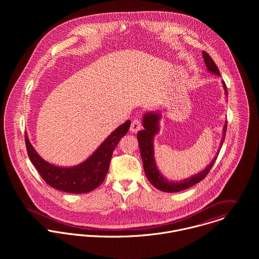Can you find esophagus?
Masks as SVG:
<instances>
[{"label":"esophagus","mask_w":259,"mask_h":259,"mask_svg":"<svg viewBox=\"0 0 259 259\" xmlns=\"http://www.w3.org/2000/svg\"><path fill=\"white\" fill-rule=\"evenodd\" d=\"M143 127V124H142V121L138 118L134 119L132 124H131V132L132 133H138L140 130H142Z\"/></svg>","instance_id":"1"}]
</instances>
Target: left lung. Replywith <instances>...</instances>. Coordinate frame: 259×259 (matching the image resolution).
Here are the masks:
<instances>
[{"label":"left lung","mask_w":259,"mask_h":259,"mask_svg":"<svg viewBox=\"0 0 259 259\" xmlns=\"http://www.w3.org/2000/svg\"><path fill=\"white\" fill-rule=\"evenodd\" d=\"M203 61L205 63V66L207 68V71L211 74L215 75H221V73L214 64L213 60L207 55L205 52H202ZM222 87L225 93V96H227V89L225 85V82L222 81ZM161 118V111H147L143 116V126L144 130L140 131L138 134V141H139V147L141 150L142 160L144 163V169L145 174L148 178V182L153 185L155 188L164 191V192H179L182 190H185L186 188L192 186V185L198 184L201 182L206 175L209 172L210 168L212 167L220 150L222 147L224 138H225V132L227 126V121L224 123L223 130H222V139L221 141L220 149L217 153V155L212 158L211 162L201 171L197 172L196 175H193L192 177H189L183 181H169L166 178L163 177V175L158 170V167L156 166L155 158H154V146H153V140L154 137L159 132V121Z\"/></svg>","instance_id":"left-lung-1"}]
</instances>
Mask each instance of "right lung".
<instances>
[{
  "label": "right lung",
  "instance_id": "1",
  "mask_svg": "<svg viewBox=\"0 0 259 259\" xmlns=\"http://www.w3.org/2000/svg\"><path fill=\"white\" fill-rule=\"evenodd\" d=\"M130 126L131 120L120 124L85 160L74 166H59L48 162L32 146L27 133H25V141L32 163L48 185L69 193H87L105 181L112 151L120 139L126 135Z\"/></svg>",
  "mask_w": 259,
  "mask_h": 259
}]
</instances>
